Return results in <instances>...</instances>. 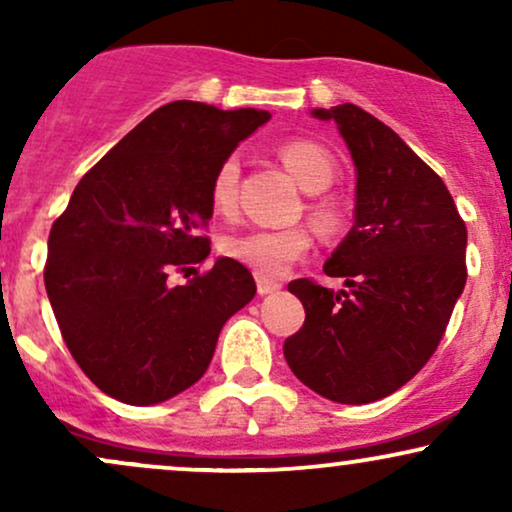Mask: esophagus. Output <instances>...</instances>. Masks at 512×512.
<instances>
[{
  "label": "esophagus",
  "mask_w": 512,
  "mask_h": 512,
  "mask_svg": "<svg viewBox=\"0 0 512 512\" xmlns=\"http://www.w3.org/2000/svg\"><path fill=\"white\" fill-rule=\"evenodd\" d=\"M279 289H281L279 281L267 279V276L257 274V293H260V296H267V293H274V291H279Z\"/></svg>",
  "instance_id": "obj_1"
}]
</instances>
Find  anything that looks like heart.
<instances>
[{
    "label": "heart",
    "mask_w": 512,
    "mask_h": 512,
    "mask_svg": "<svg viewBox=\"0 0 512 512\" xmlns=\"http://www.w3.org/2000/svg\"><path fill=\"white\" fill-rule=\"evenodd\" d=\"M276 156L284 163V168L293 175V180L305 192H322L334 182L337 163L325 146L313 139H286L276 146ZM238 187H240V158L236 154L226 156L216 166L209 182V202L216 214H233L238 207ZM315 226L322 233H334L342 223V209L334 199H317L310 207ZM313 248L308 228H252V231L231 233L223 238V255L231 257L252 272L274 279L281 276L293 262H298Z\"/></svg>",
    "instance_id": "obj_1"
}]
</instances>
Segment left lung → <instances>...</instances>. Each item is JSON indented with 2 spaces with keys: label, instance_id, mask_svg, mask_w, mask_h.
Returning <instances> with one entry per match:
<instances>
[{
  "label": "left lung",
  "instance_id": "obj_1",
  "mask_svg": "<svg viewBox=\"0 0 512 512\" xmlns=\"http://www.w3.org/2000/svg\"><path fill=\"white\" fill-rule=\"evenodd\" d=\"M334 120L356 163V223L325 264L346 291L289 284L305 322L284 344L317 395L368 404L409 383L438 349L467 281V226L455 199L385 122L354 103L315 110Z\"/></svg>",
  "mask_w": 512,
  "mask_h": 512
}]
</instances>
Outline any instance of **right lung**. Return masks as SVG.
I'll list each match as a JSON object with an SVG mask.
<instances>
[{
    "label": "right lung",
    "mask_w": 512,
    "mask_h": 512,
    "mask_svg": "<svg viewBox=\"0 0 512 512\" xmlns=\"http://www.w3.org/2000/svg\"><path fill=\"white\" fill-rule=\"evenodd\" d=\"M264 110L163 105L96 163L48 238L45 289L74 361L105 395L156 404L195 385L221 327L255 296L243 264L209 255V182Z\"/></svg>",
    "instance_id": "obj_1"
}]
</instances>
